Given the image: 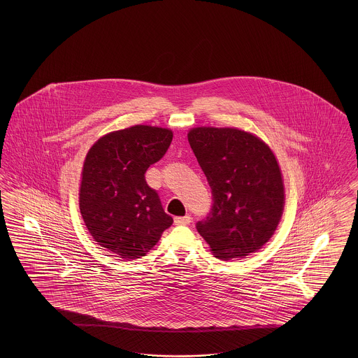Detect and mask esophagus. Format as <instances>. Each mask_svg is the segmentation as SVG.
<instances>
[{
	"label": "esophagus",
	"instance_id": "esophagus-1",
	"mask_svg": "<svg viewBox=\"0 0 358 358\" xmlns=\"http://www.w3.org/2000/svg\"><path fill=\"white\" fill-rule=\"evenodd\" d=\"M190 222H192V217H189V215L174 217V223H176L177 226H186V224H189Z\"/></svg>",
	"mask_w": 358,
	"mask_h": 358
}]
</instances>
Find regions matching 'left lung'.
<instances>
[{"label":"left lung","mask_w":358,"mask_h":358,"mask_svg":"<svg viewBox=\"0 0 358 358\" xmlns=\"http://www.w3.org/2000/svg\"><path fill=\"white\" fill-rule=\"evenodd\" d=\"M187 141L213 189L196 229L220 260L243 259L274 235L285 207L281 168L271 147L236 127H193Z\"/></svg>","instance_id":"1"}]
</instances>
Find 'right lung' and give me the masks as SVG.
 Here are the masks:
<instances>
[{
    "mask_svg": "<svg viewBox=\"0 0 358 358\" xmlns=\"http://www.w3.org/2000/svg\"><path fill=\"white\" fill-rule=\"evenodd\" d=\"M172 139L169 129L135 124L101 136L87 151L78 193L81 217L98 245L124 260L145 256L173 223L144 178Z\"/></svg>",
    "mask_w": 358,
    "mask_h": 358,
    "instance_id": "obj_1",
    "label": "right lung"
}]
</instances>
